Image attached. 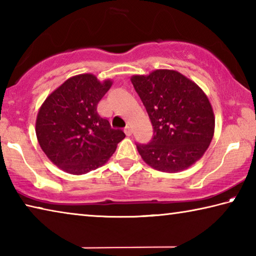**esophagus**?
<instances>
[{"instance_id": "esophagus-1", "label": "esophagus", "mask_w": 256, "mask_h": 256, "mask_svg": "<svg viewBox=\"0 0 256 256\" xmlns=\"http://www.w3.org/2000/svg\"><path fill=\"white\" fill-rule=\"evenodd\" d=\"M124 132H125V134H126L128 136H131V134H132L131 126H130V125H126V126H125V128H124Z\"/></svg>"}]
</instances>
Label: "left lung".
Returning <instances> with one entry per match:
<instances>
[{"instance_id": "left-lung-1", "label": "left lung", "mask_w": 256, "mask_h": 256, "mask_svg": "<svg viewBox=\"0 0 256 256\" xmlns=\"http://www.w3.org/2000/svg\"><path fill=\"white\" fill-rule=\"evenodd\" d=\"M131 81L154 126L148 144H136L154 170L178 172L202 158L214 133V114L196 82L175 70H154Z\"/></svg>"}]
</instances>
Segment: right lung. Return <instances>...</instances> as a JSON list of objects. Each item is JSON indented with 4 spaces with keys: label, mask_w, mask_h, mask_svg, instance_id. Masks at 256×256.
<instances>
[{
    "label": "right lung",
    "mask_w": 256,
    "mask_h": 256,
    "mask_svg": "<svg viewBox=\"0 0 256 256\" xmlns=\"http://www.w3.org/2000/svg\"><path fill=\"white\" fill-rule=\"evenodd\" d=\"M92 73L63 82L42 102L37 114L36 136L52 162L72 175L97 170L108 162L125 138L97 112V105L112 86Z\"/></svg>",
    "instance_id": "right-lung-1"
}]
</instances>
